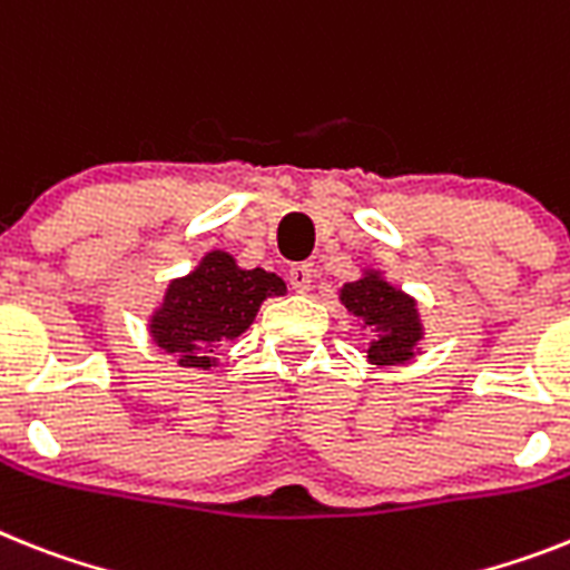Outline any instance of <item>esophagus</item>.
Masks as SVG:
<instances>
[{"instance_id":"obj_1","label":"esophagus","mask_w":570,"mask_h":570,"mask_svg":"<svg viewBox=\"0 0 570 570\" xmlns=\"http://www.w3.org/2000/svg\"><path fill=\"white\" fill-rule=\"evenodd\" d=\"M286 277H289V286H293L295 293H307L309 286H313V269H309L307 263H295V266H289Z\"/></svg>"}]
</instances>
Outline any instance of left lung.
Listing matches in <instances>:
<instances>
[{
    "label": "left lung",
    "instance_id": "left-lung-1",
    "mask_svg": "<svg viewBox=\"0 0 570 570\" xmlns=\"http://www.w3.org/2000/svg\"><path fill=\"white\" fill-rule=\"evenodd\" d=\"M338 301L358 322L374 330V342L367 344L371 365H405L420 353L423 322H420L417 301L385 281L380 269H365L358 281L338 289Z\"/></svg>",
    "mask_w": 570,
    "mask_h": 570
}]
</instances>
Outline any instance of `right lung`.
Masks as SVG:
<instances>
[{
    "mask_svg": "<svg viewBox=\"0 0 570 570\" xmlns=\"http://www.w3.org/2000/svg\"><path fill=\"white\" fill-rule=\"evenodd\" d=\"M286 293L275 272L243 269L228 252H208L196 269L174 277L150 315L156 347L176 356L181 367H217L219 344L243 336L266 298Z\"/></svg>",
    "mask_w": 570,
    "mask_h": 570,
    "instance_id": "add662e5",
    "label": "right lung"
}]
</instances>
